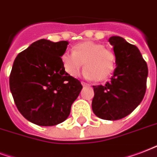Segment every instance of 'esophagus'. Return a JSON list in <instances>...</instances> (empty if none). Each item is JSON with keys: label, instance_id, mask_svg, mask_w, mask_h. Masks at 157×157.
<instances>
[{"label": "esophagus", "instance_id": "34e87169", "mask_svg": "<svg viewBox=\"0 0 157 157\" xmlns=\"http://www.w3.org/2000/svg\"><path fill=\"white\" fill-rule=\"evenodd\" d=\"M81 83H82V85H83V87H88V86L90 85V84H88V83H85V82H81Z\"/></svg>", "mask_w": 157, "mask_h": 157}]
</instances>
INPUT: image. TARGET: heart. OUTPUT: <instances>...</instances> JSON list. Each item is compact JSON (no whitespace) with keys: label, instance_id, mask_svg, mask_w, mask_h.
I'll list each match as a JSON object with an SVG mask.
<instances>
[{"label":"heart","instance_id":"heart-1","mask_svg":"<svg viewBox=\"0 0 157 157\" xmlns=\"http://www.w3.org/2000/svg\"><path fill=\"white\" fill-rule=\"evenodd\" d=\"M61 63L64 71L70 76H75L83 64L85 67L83 70V77L102 81L113 72L115 55L102 44L84 41L75 44L72 53H63Z\"/></svg>","mask_w":157,"mask_h":157}]
</instances>
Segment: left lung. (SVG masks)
Listing matches in <instances>:
<instances>
[{
    "label": "left lung",
    "mask_w": 157,
    "mask_h": 157,
    "mask_svg": "<svg viewBox=\"0 0 157 157\" xmlns=\"http://www.w3.org/2000/svg\"><path fill=\"white\" fill-rule=\"evenodd\" d=\"M113 46L116 69L105 85L93 86L92 109L99 118L119 120L133 112L144 98L148 69L137 47L120 36L108 39Z\"/></svg>",
    "instance_id": "1"
}]
</instances>
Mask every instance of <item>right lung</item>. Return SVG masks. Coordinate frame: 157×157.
Returning a JSON list of instances; mask_svg holds the SVG:
<instances>
[{"mask_svg":"<svg viewBox=\"0 0 157 157\" xmlns=\"http://www.w3.org/2000/svg\"><path fill=\"white\" fill-rule=\"evenodd\" d=\"M68 41L41 39L21 52L13 63L10 89L19 112L32 123L55 126L68 118L83 86L61 63Z\"/></svg>","mask_w":157,"mask_h":157,"instance_id":"1","label":"right lung"}]
</instances>
